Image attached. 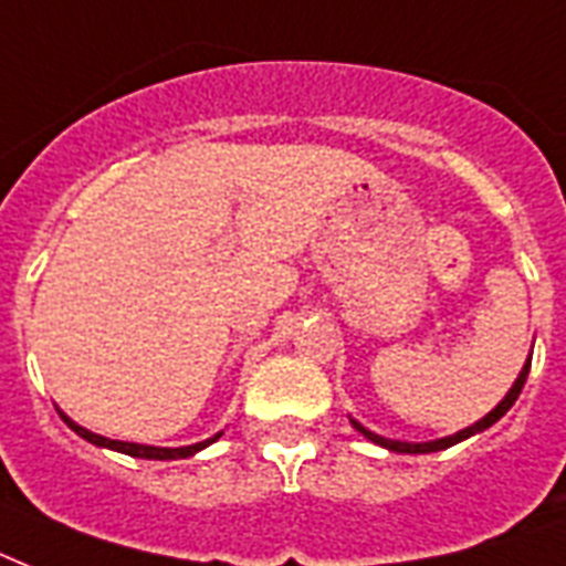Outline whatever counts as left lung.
I'll use <instances>...</instances> for the list:
<instances>
[{"label": "left lung", "instance_id": "8db88e82", "mask_svg": "<svg viewBox=\"0 0 566 566\" xmlns=\"http://www.w3.org/2000/svg\"><path fill=\"white\" fill-rule=\"evenodd\" d=\"M528 367H532V361H526V367H523V370H520L517 381H514V385H511V390H509V394H505V399H502V402L496 405V408H493L491 413H484L482 420H479V422H473V426H467V429L455 431V434H449V438L429 440V443H405V440H390V438H381V434H376V431L364 429L361 422H355V420H353V426H355V429H358V431H361L364 438H367V440H373V443H378V447L390 449V452H405V455H426V452H440V449H447V447H455V443H461V440L473 438V434H479V431L491 429L493 422L500 420V417H505V413H509V408H511V405L517 402V396H520V390H523V385H526Z\"/></svg>", "mask_w": 566, "mask_h": 566}]
</instances>
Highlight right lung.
<instances>
[{"label": "right lung", "mask_w": 566, "mask_h": 566, "mask_svg": "<svg viewBox=\"0 0 566 566\" xmlns=\"http://www.w3.org/2000/svg\"><path fill=\"white\" fill-rule=\"evenodd\" d=\"M64 417V422L70 426V429L78 434V438H84L87 443H96V447H105V449H114V452H123V455H132V458H149V461H176V458H190L196 455L199 449H205L208 443H213V440L220 438V434H213V438L202 440V443H193V447H179V449H167V447H146V443H128V440H111V438H102V434H93V431L82 429L78 422H73L66 413H61Z\"/></svg>", "instance_id": "1"}]
</instances>
